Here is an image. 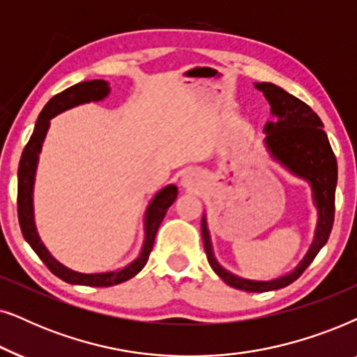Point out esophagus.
Here are the masks:
<instances>
[{"label": "esophagus", "mask_w": 357, "mask_h": 357, "mask_svg": "<svg viewBox=\"0 0 357 357\" xmlns=\"http://www.w3.org/2000/svg\"><path fill=\"white\" fill-rule=\"evenodd\" d=\"M181 184L184 188H194L197 184V178L194 176V173H188V174L183 176Z\"/></svg>", "instance_id": "1"}]
</instances>
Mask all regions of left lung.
Instances as JSON below:
<instances>
[{
	"instance_id": "obj_1",
	"label": "left lung",
	"mask_w": 357,
	"mask_h": 357,
	"mask_svg": "<svg viewBox=\"0 0 357 357\" xmlns=\"http://www.w3.org/2000/svg\"><path fill=\"white\" fill-rule=\"evenodd\" d=\"M255 86L263 91L271 104V111L278 117L275 122L266 123L264 130L268 134L266 145L282 165H286L292 173L310 181L313 188V199L320 212L315 241L294 273L274 279V281L258 282L236 278L218 266L212 253L206 218H202L201 230L207 261L218 278L223 279L228 286L240 289V291L268 292L278 291L297 281L330 238L335 222V189L336 179H338V165H336V156L331 150L325 130L321 129L323 123L320 117L312 111L308 104L273 83H255Z\"/></svg>"
}]
</instances>
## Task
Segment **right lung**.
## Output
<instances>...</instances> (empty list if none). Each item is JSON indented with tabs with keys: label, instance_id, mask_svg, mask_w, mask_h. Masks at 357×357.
Listing matches in <instances>:
<instances>
[{
	"label": "right lung",
	"instance_id": "right-lung-1",
	"mask_svg": "<svg viewBox=\"0 0 357 357\" xmlns=\"http://www.w3.org/2000/svg\"><path fill=\"white\" fill-rule=\"evenodd\" d=\"M109 84L102 79H93V82H83L75 84V86L66 88L65 91L55 94L45 107L42 109L39 119H37L34 132H32L29 142L24 146L21 161H19L17 169V218L19 225H21V231L26 238L31 248L36 251L37 256L44 261V264L54 273L56 278L68 284H78V286H89V287H111L117 286V284L129 281L144 269L146 261L150 258L151 250H153L155 236L158 231L160 223L168 212V208L173 206L178 196V189L176 186H166L163 191L156 194L153 201H151L149 211H146L145 218V243L144 250L139 258L134 263L127 266L121 271H114V273H102V274H82L70 271L65 266H61L59 261L52 258L45 246L42 245L36 231L34 225V213H32V188H34V176L37 168V160H39V153L44 144L47 129H49L50 119L55 117L56 114L63 112L65 109H70L78 104L89 102V101H99L104 96H107Z\"/></svg>",
	"mask_w": 357,
	"mask_h": 357
}]
</instances>
